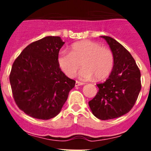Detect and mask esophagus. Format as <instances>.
<instances>
[{
  "label": "esophagus",
  "mask_w": 151,
  "mask_h": 151,
  "mask_svg": "<svg viewBox=\"0 0 151 151\" xmlns=\"http://www.w3.org/2000/svg\"><path fill=\"white\" fill-rule=\"evenodd\" d=\"M84 82H81L79 81H76V86H80V85H84Z\"/></svg>",
  "instance_id": "1"
}]
</instances>
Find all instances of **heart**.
Instances as JSON below:
<instances>
[{"label": "heart", "instance_id": "obj_1", "mask_svg": "<svg viewBox=\"0 0 151 151\" xmlns=\"http://www.w3.org/2000/svg\"><path fill=\"white\" fill-rule=\"evenodd\" d=\"M61 71L69 78H73L81 67L79 77L88 80L94 77L103 80L109 76L114 66V56L110 48L101 47L97 42L82 41L72 45L70 53L62 50L57 56Z\"/></svg>", "mask_w": 151, "mask_h": 151}]
</instances>
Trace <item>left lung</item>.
<instances>
[{
	"label": "left lung",
	"instance_id": "left-lung-1",
	"mask_svg": "<svg viewBox=\"0 0 151 151\" xmlns=\"http://www.w3.org/2000/svg\"><path fill=\"white\" fill-rule=\"evenodd\" d=\"M114 56V66L110 76L88 102L92 113L101 120L118 118L134 106L141 88V72L135 60L118 41L109 36H101Z\"/></svg>",
	"mask_w": 151,
	"mask_h": 151
}]
</instances>
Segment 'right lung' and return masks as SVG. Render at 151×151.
Segmentation results:
<instances>
[{"label": "right lung", "mask_w": 151, "mask_h": 151, "mask_svg": "<svg viewBox=\"0 0 151 151\" xmlns=\"http://www.w3.org/2000/svg\"><path fill=\"white\" fill-rule=\"evenodd\" d=\"M65 42L47 36L31 43L18 56L10 74L13 99L29 116L50 119L58 115L76 81L60 69L57 56Z\"/></svg>", "instance_id": "add662e5"}]
</instances>
